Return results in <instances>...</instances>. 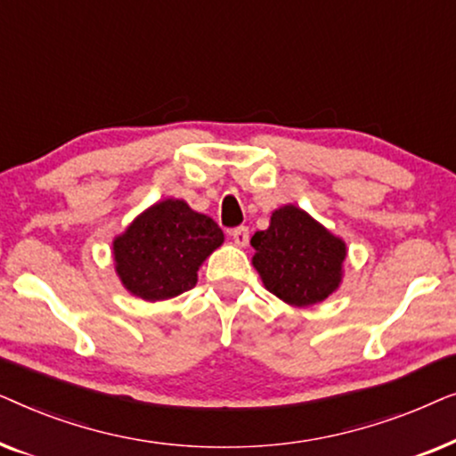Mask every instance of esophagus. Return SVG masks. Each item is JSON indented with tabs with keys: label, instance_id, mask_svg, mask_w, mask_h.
<instances>
[{
	"label": "esophagus",
	"instance_id": "34e87169",
	"mask_svg": "<svg viewBox=\"0 0 456 456\" xmlns=\"http://www.w3.org/2000/svg\"><path fill=\"white\" fill-rule=\"evenodd\" d=\"M230 236H232V240L239 247H247L248 245V239H251V234H248V228L247 226H239V228L230 230Z\"/></svg>",
	"mask_w": 456,
	"mask_h": 456
}]
</instances>
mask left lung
I'll return each instance as SVG.
<instances>
[{"label":"left lung","mask_w":456,"mask_h":456,"mask_svg":"<svg viewBox=\"0 0 456 456\" xmlns=\"http://www.w3.org/2000/svg\"><path fill=\"white\" fill-rule=\"evenodd\" d=\"M251 245L261 282L292 307L322 303L340 289L346 242L297 205L272 211L270 226L255 232Z\"/></svg>","instance_id":"left-lung-1"}]
</instances>
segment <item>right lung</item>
<instances>
[{
    "label": "right lung",
    "mask_w": 456,
    "mask_h": 456,
    "mask_svg": "<svg viewBox=\"0 0 456 456\" xmlns=\"http://www.w3.org/2000/svg\"><path fill=\"white\" fill-rule=\"evenodd\" d=\"M224 232L183 199L153 203L111 242L114 267L133 297L155 303L197 284L203 261L222 247Z\"/></svg>",
    "instance_id": "obj_1"
}]
</instances>
